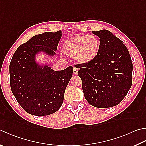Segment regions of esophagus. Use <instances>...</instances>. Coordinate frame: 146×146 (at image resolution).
Returning <instances> with one entry per match:
<instances>
[{"label": "esophagus", "mask_w": 146, "mask_h": 146, "mask_svg": "<svg viewBox=\"0 0 146 146\" xmlns=\"http://www.w3.org/2000/svg\"><path fill=\"white\" fill-rule=\"evenodd\" d=\"M73 73L74 75H77V74H78V69L76 68H74Z\"/></svg>", "instance_id": "obj_1"}]
</instances>
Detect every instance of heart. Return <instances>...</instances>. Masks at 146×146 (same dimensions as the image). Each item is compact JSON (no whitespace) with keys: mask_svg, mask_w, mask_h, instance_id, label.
<instances>
[{"mask_svg":"<svg viewBox=\"0 0 146 146\" xmlns=\"http://www.w3.org/2000/svg\"><path fill=\"white\" fill-rule=\"evenodd\" d=\"M100 39L94 34L82 35L64 42L62 52L68 56L75 57L76 62L86 64L95 59L99 53Z\"/></svg>","mask_w":146,"mask_h":146,"instance_id":"obj_1","label":"heart"}]
</instances>
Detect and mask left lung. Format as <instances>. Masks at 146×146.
Masks as SVG:
<instances>
[{
  "label": "left lung",
  "mask_w": 146,
  "mask_h": 146,
  "mask_svg": "<svg viewBox=\"0 0 146 146\" xmlns=\"http://www.w3.org/2000/svg\"><path fill=\"white\" fill-rule=\"evenodd\" d=\"M100 38L99 53L94 60L78 64L84 96L98 108L114 107L131 88L133 64L126 46L109 31H92Z\"/></svg>",
  "instance_id": "left-lung-1"
}]
</instances>
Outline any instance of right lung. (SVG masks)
<instances>
[{"label":"right lung","mask_w":146,"mask_h":146,"mask_svg":"<svg viewBox=\"0 0 146 146\" xmlns=\"http://www.w3.org/2000/svg\"><path fill=\"white\" fill-rule=\"evenodd\" d=\"M62 31L36 35L18 48L9 65L13 95L25 111L34 115H48L59 109L66 87L73 75L72 66L54 71L48 63L37 60L39 54L56 55Z\"/></svg>","instance_id":"1"}]
</instances>
